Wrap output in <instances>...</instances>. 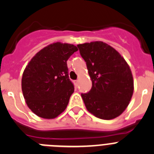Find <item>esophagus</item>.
I'll use <instances>...</instances> for the list:
<instances>
[{"instance_id":"34e87169","label":"esophagus","mask_w":154,"mask_h":154,"mask_svg":"<svg viewBox=\"0 0 154 154\" xmlns=\"http://www.w3.org/2000/svg\"><path fill=\"white\" fill-rule=\"evenodd\" d=\"M74 83H75V86H78V80H74Z\"/></svg>"}]
</instances>
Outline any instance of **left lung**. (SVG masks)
<instances>
[{
	"label": "left lung",
	"mask_w": 154,
	"mask_h": 154,
	"mask_svg": "<svg viewBox=\"0 0 154 154\" xmlns=\"http://www.w3.org/2000/svg\"><path fill=\"white\" fill-rule=\"evenodd\" d=\"M77 47L92 80L90 91L81 94L86 109L102 120L116 118L126 110L133 94L129 65L117 50L102 41Z\"/></svg>",
	"instance_id": "1"
}]
</instances>
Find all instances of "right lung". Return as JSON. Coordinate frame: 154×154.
Returning <instances> with one entry per match:
<instances>
[{"label":"right lung","mask_w":154,"mask_h":154,"mask_svg":"<svg viewBox=\"0 0 154 154\" xmlns=\"http://www.w3.org/2000/svg\"><path fill=\"white\" fill-rule=\"evenodd\" d=\"M78 50L73 44L54 43L31 59L22 74V90L31 111L44 119L58 117L74 91L67 61Z\"/></svg>","instance_id":"add662e5"}]
</instances>
